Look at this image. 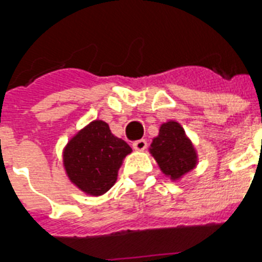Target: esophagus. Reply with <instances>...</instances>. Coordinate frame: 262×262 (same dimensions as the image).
I'll list each match as a JSON object with an SVG mask.
<instances>
[{"mask_svg": "<svg viewBox=\"0 0 262 262\" xmlns=\"http://www.w3.org/2000/svg\"><path fill=\"white\" fill-rule=\"evenodd\" d=\"M133 147L136 151H144L145 148H147V142H145L144 139H140V140H136V142L133 143Z\"/></svg>", "mask_w": 262, "mask_h": 262, "instance_id": "1", "label": "esophagus"}]
</instances>
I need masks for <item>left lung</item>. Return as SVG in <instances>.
<instances>
[{
	"label": "left lung",
	"mask_w": 262,
	"mask_h": 262,
	"mask_svg": "<svg viewBox=\"0 0 262 262\" xmlns=\"http://www.w3.org/2000/svg\"><path fill=\"white\" fill-rule=\"evenodd\" d=\"M149 151L163 173L172 180L190 172L196 164L193 144L185 135L184 128L173 120L160 127L159 136L154 139Z\"/></svg>",
	"instance_id": "obj_1"
}]
</instances>
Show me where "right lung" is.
Instances as JSON below:
<instances>
[{
    "label": "right lung",
    "mask_w": 262,
    "mask_h": 262,
    "mask_svg": "<svg viewBox=\"0 0 262 262\" xmlns=\"http://www.w3.org/2000/svg\"><path fill=\"white\" fill-rule=\"evenodd\" d=\"M131 151L124 140L111 134L107 123L94 120L68 143L64 166L80 190L101 195L115 184L122 161Z\"/></svg>",
    "instance_id": "add662e5"
}]
</instances>
